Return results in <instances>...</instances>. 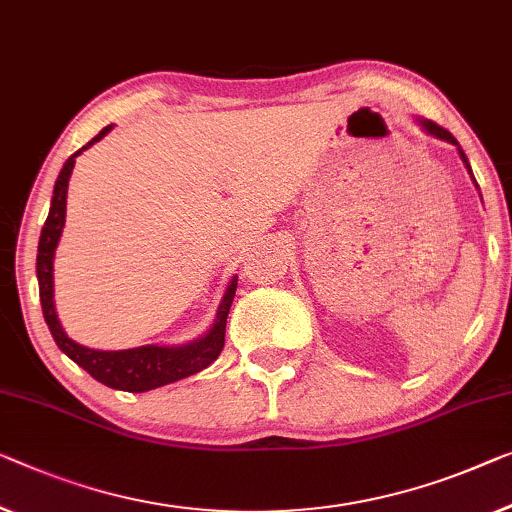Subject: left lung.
I'll use <instances>...</instances> for the list:
<instances>
[{"mask_svg":"<svg viewBox=\"0 0 512 512\" xmlns=\"http://www.w3.org/2000/svg\"><path fill=\"white\" fill-rule=\"evenodd\" d=\"M421 124H423V128H425V131L427 133H432L434 137H441V140H448V142H453V144H457V140H455V137L451 135V133H448L446 131V128L444 126H439V124H434V121H421ZM457 149H460V147H457ZM460 156H462V160H464V165H467V170L471 172V167H469V160H467V156H464V151L460 149ZM476 181V179H474ZM476 186H478V183H476Z\"/></svg>","mask_w":512,"mask_h":512,"instance_id":"left-lung-1","label":"left lung"}]
</instances>
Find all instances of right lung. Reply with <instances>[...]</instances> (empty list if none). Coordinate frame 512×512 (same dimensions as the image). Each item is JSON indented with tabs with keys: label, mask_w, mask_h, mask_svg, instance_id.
<instances>
[{
	"label": "right lung",
	"mask_w": 512,
	"mask_h": 512,
	"mask_svg": "<svg viewBox=\"0 0 512 512\" xmlns=\"http://www.w3.org/2000/svg\"><path fill=\"white\" fill-rule=\"evenodd\" d=\"M112 131V126H105L94 140L87 142L85 147L66 160L61 167L55 195H52L50 213L45 220L41 241H38V255H36V276H38V292H41V308L45 324L55 338L57 347L68 358H73L80 368H85L91 377L110 388H119V391L128 393H144L151 388L172 384L183 377L195 375L216 361L225 347V326L227 315H230L234 294H236V278L230 282L227 292L223 296V303L216 312V324L204 338L190 342L183 347H135V349H121V352H98V349L82 347L78 342L68 338L61 329L59 319L55 315V303H52V257H55V248L59 243L61 230H64L66 220V193H68V179H71L75 158L82 151L89 149L91 144L103 140L105 135Z\"/></svg>",
	"instance_id": "1"
}]
</instances>
